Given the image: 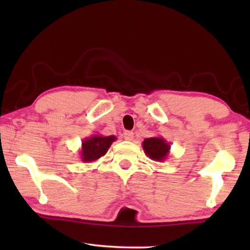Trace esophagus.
<instances>
[{"label":"esophagus","mask_w":250,"mask_h":250,"mask_svg":"<svg viewBox=\"0 0 250 250\" xmlns=\"http://www.w3.org/2000/svg\"><path fill=\"white\" fill-rule=\"evenodd\" d=\"M133 132L132 131H125V133H124V138L125 139L126 141H132L133 140Z\"/></svg>","instance_id":"obj_1"}]
</instances>
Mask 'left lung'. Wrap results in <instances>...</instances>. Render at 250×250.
<instances>
[{
  "instance_id": "left-lung-1",
  "label": "left lung",
  "mask_w": 250,
  "mask_h": 250,
  "mask_svg": "<svg viewBox=\"0 0 250 250\" xmlns=\"http://www.w3.org/2000/svg\"><path fill=\"white\" fill-rule=\"evenodd\" d=\"M142 147L146 156H149L151 160L162 162L168 156L171 146L162 137H152L145 139V141L142 142Z\"/></svg>"
}]
</instances>
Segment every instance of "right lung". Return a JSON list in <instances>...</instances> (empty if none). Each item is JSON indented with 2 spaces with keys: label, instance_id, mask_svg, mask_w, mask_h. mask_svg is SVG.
<instances>
[{
  "label": "right lung",
  "instance_id": "add662e5",
  "mask_svg": "<svg viewBox=\"0 0 250 250\" xmlns=\"http://www.w3.org/2000/svg\"><path fill=\"white\" fill-rule=\"evenodd\" d=\"M115 140H117L115 135L104 137L100 134H92L91 137L83 140L82 149H80V159L84 163L99 160L101 156L107 153L110 146Z\"/></svg>",
  "mask_w": 250,
  "mask_h": 250
}]
</instances>
